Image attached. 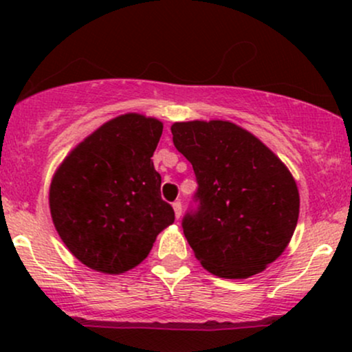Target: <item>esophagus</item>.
I'll return each instance as SVG.
<instances>
[{
    "label": "esophagus",
    "mask_w": 352,
    "mask_h": 352,
    "mask_svg": "<svg viewBox=\"0 0 352 352\" xmlns=\"http://www.w3.org/2000/svg\"><path fill=\"white\" fill-rule=\"evenodd\" d=\"M172 207H173V212H175V218L179 220V218L182 217V204H180V201H175Z\"/></svg>",
    "instance_id": "esophagus-1"
}]
</instances>
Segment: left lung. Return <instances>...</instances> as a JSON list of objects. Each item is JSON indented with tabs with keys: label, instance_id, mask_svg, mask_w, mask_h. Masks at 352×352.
Here are the masks:
<instances>
[{
	"label": "left lung",
	"instance_id": "obj_1",
	"mask_svg": "<svg viewBox=\"0 0 352 352\" xmlns=\"http://www.w3.org/2000/svg\"><path fill=\"white\" fill-rule=\"evenodd\" d=\"M170 131L199 182V212L182 223L195 258L227 280L261 273L289 245L300 217L289 168L230 120L175 122Z\"/></svg>",
	"mask_w": 352,
	"mask_h": 352
}]
</instances>
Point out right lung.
<instances>
[{"instance_id":"right-lung-1","label":"right lung","mask_w":352,"mask_h":352,"mask_svg":"<svg viewBox=\"0 0 352 352\" xmlns=\"http://www.w3.org/2000/svg\"><path fill=\"white\" fill-rule=\"evenodd\" d=\"M164 124L137 112L117 116L80 140L56 168L50 210L56 232L87 268L120 274L151 253L175 220L160 197L153 155Z\"/></svg>"}]
</instances>
